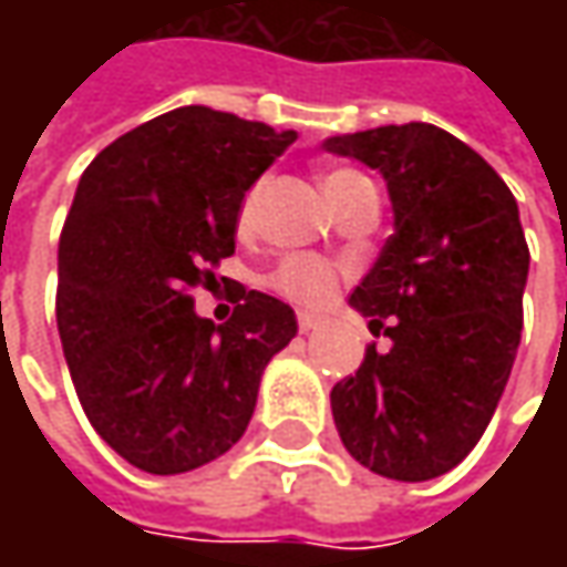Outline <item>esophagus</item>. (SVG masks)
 I'll list each match as a JSON object with an SVG mask.
<instances>
[{
  "label": "esophagus",
  "instance_id": "obj_1",
  "mask_svg": "<svg viewBox=\"0 0 567 567\" xmlns=\"http://www.w3.org/2000/svg\"><path fill=\"white\" fill-rule=\"evenodd\" d=\"M296 321H299V331H302V334H309V331H316L318 328V316H312V312H299Z\"/></svg>",
  "mask_w": 567,
  "mask_h": 567
}]
</instances>
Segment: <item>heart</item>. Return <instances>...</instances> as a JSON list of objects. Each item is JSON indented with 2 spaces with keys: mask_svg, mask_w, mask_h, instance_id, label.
Masks as SVG:
<instances>
[{
  "mask_svg": "<svg viewBox=\"0 0 567 567\" xmlns=\"http://www.w3.org/2000/svg\"><path fill=\"white\" fill-rule=\"evenodd\" d=\"M360 173L334 169V173L321 176V188H324V195H334L343 186L360 183ZM255 198H258V192H249V198L243 202V210H239L243 224L249 220L251 210H255ZM334 284H338L334 268L328 261H321V258H312V255H290L271 274L274 290L284 299H290V302H299V306H321V302H328L331 293H334Z\"/></svg>",
  "mask_w": 567,
  "mask_h": 567,
  "instance_id": "b5f03b06",
  "label": "heart"
}]
</instances>
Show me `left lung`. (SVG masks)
I'll use <instances>...</instances> for the list:
<instances>
[{"instance_id": "8db88e82", "label": "left lung", "mask_w": 567, "mask_h": 567, "mask_svg": "<svg viewBox=\"0 0 567 567\" xmlns=\"http://www.w3.org/2000/svg\"><path fill=\"white\" fill-rule=\"evenodd\" d=\"M328 154L379 169L394 233L350 293L369 331L357 375L331 391L343 447L379 476L435 480L483 439L512 375L530 251L512 188L429 122L331 135Z\"/></svg>"}]
</instances>
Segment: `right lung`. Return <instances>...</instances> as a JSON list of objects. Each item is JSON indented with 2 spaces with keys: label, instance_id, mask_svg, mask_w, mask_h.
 Listing matches in <instances>:
<instances>
[{
  "label": "right lung",
  "instance_id": "add662e5",
  "mask_svg": "<svg viewBox=\"0 0 567 567\" xmlns=\"http://www.w3.org/2000/svg\"><path fill=\"white\" fill-rule=\"evenodd\" d=\"M293 142V128L179 106L103 147L78 183L55 324L87 420L132 467L173 476L227 454L265 365L296 338L274 296L239 287L227 324L192 296L217 284L246 192Z\"/></svg>",
  "mask_w": 567,
  "mask_h": 567
}]
</instances>
